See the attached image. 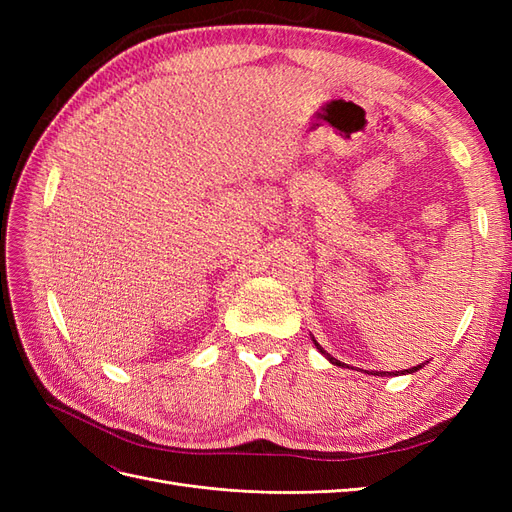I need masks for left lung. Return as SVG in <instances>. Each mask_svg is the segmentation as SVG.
I'll return each instance as SVG.
<instances>
[{
    "mask_svg": "<svg viewBox=\"0 0 512 512\" xmlns=\"http://www.w3.org/2000/svg\"><path fill=\"white\" fill-rule=\"evenodd\" d=\"M314 344H316V348H318V350H320L324 356H327V359H329L333 365H342V363H339L337 359H333V356H331L327 350H322V346L316 342V339H314ZM342 367H344V365H342ZM416 369H421V365H416V367H412V369H406V371H408V374H410V371H416ZM397 374H399V371H397ZM380 376H393V371H382Z\"/></svg>",
    "mask_w": 512,
    "mask_h": 512,
    "instance_id": "8db88e82",
    "label": "left lung"
}]
</instances>
